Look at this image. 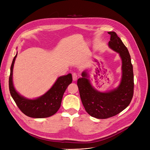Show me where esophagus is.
Segmentation results:
<instances>
[{
  "label": "esophagus",
  "mask_w": 150,
  "mask_h": 150,
  "mask_svg": "<svg viewBox=\"0 0 150 150\" xmlns=\"http://www.w3.org/2000/svg\"><path fill=\"white\" fill-rule=\"evenodd\" d=\"M77 78H78L77 75H76L75 73H73V74H72V79H73V80H74V81H76Z\"/></svg>",
  "instance_id": "esophagus-1"
}]
</instances>
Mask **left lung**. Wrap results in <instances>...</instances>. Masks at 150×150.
Masks as SVG:
<instances>
[{"label":"left lung","instance_id":"8db88e82","mask_svg":"<svg viewBox=\"0 0 150 150\" xmlns=\"http://www.w3.org/2000/svg\"><path fill=\"white\" fill-rule=\"evenodd\" d=\"M108 34L110 35L109 46L119 53L122 59V75L119 85L109 92L98 91L93 87L88 74L85 71L82 73V78L77 81L85 110L97 119H107L119 114L129 105L134 95V72L129 53L115 32Z\"/></svg>","mask_w":150,"mask_h":150}]
</instances>
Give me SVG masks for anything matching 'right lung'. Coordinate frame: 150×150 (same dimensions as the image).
I'll list each match as a JSON object with an SVG mask.
<instances>
[{"label":"right lung","mask_w":150,"mask_h":150,"mask_svg":"<svg viewBox=\"0 0 150 150\" xmlns=\"http://www.w3.org/2000/svg\"><path fill=\"white\" fill-rule=\"evenodd\" d=\"M16 56L17 53L11 67L9 87L11 95L18 108L24 114L33 118H45L54 115L60 108L64 93L72 82L71 74L59 77L52 87L44 95L35 99H28L19 94L13 85V68Z\"/></svg>","instance_id":"right-lung-1"}]
</instances>
